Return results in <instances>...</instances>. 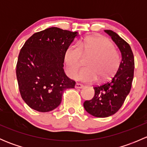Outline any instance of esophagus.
Segmentation results:
<instances>
[{
	"label": "esophagus",
	"mask_w": 147,
	"mask_h": 147,
	"mask_svg": "<svg viewBox=\"0 0 147 147\" xmlns=\"http://www.w3.org/2000/svg\"><path fill=\"white\" fill-rule=\"evenodd\" d=\"M84 87V85L82 84H80V83H77L76 84H75V88H79V89H82Z\"/></svg>",
	"instance_id": "obj_1"
}]
</instances>
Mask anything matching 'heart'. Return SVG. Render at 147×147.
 Returning a JSON list of instances; mask_svg holds the SVG:
<instances>
[{"instance_id":"1","label":"heart","mask_w":147,"mask_h":147,"mask_svg":"<svg viewBox=\"0 0 147 147\" xmlns=\"http://www.w3.org/2000/svg\"><path fill=\"white\" fill-rule=\"evenodd\" d=\"M87 54H93L87 61L88 66L75 76L77 80L84 82L110 79L121 63L119 53L109 40L98 35L86 37L78 41V45L72 43L65 50L63 60L69 76L75 77L82 65V55Z\"/></svg>"}]
</instances>
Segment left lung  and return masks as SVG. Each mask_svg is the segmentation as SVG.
Instances as JSON below:
<instances>
[{
	"mask_svg": "<svg viewBox=\"0 0 147 147\" xmlns=\"http://www.w3.org/2000/svg\"><path fill=\"white\" fill-rule=\"evenodd\" d=\"M105 31L119 47L121 61L112 80L94 87V97L83 104L85 110L96 117H107L119 110L129 93L134 78V58L130 45L116 32Z\"/></svg>",
	"mask_w": 147,
	"mask_h": 147,
	"instance_id": "obj_1",
	"label": "left lung"
}]
</instances>
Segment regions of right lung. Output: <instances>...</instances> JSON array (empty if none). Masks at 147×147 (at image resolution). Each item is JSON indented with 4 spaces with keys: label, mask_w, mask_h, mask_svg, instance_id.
<instances>
[{
    "label": "right lung",
    "mask_w": 147,
    "mask_h": 147,
    "mask_svg": "<svg viewBox=\"0 0 147 147\" xmlns=\"http://www.w3.org/2000/svg\"><path fill=\"white\" fill-rule=\"evenodd\" d=\"M78 32L53 27L34 33L19 53L16 76L20 95L32 109L40 112L60 105L63 92L75 88L67 77L63 56Z\"/></svg>",
    "instance_id": "right-lung-1"
}]
</instances>
